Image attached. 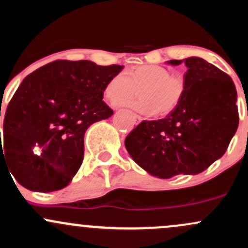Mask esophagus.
<instances>
[{
    "mask_svg": "<svg viewBox=\"0 0 248 248\" xmlns=\"http://www.w3.org/2000/svg\"><path fill=\"white\" fill-rule=\"evenodd\" d=\"M130 113H131V116L134 117L136 124H138V123H140V122H142V117L138 116V114H136V113H132V112H130Z\"/></svg>",
    "mask_w": 248,
    "mask_h": 248,
    "instance_id": "34e87169",
    "label": "esophagus"
}]
</instances>
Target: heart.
<instances>
[{"instance_id":"obj_1","label":"heart","mask_w":248,"mask_h":248,"mask_svg":"<svg viewBox=\"0 0 248 248\" xmlns=\"http://www.w3.org/2000/svg\"><path fill=\"white\" fill-rule=\"evenodd\" d=\"M186 89L185 78L172 74L169 68L142 65L113 76L106 85L105 97L112 103L125 102L140 90V99L131 102V106L138 112L154 116L172 112L183 100Z\"/></svg>"}]
</instances>
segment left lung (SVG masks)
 <instances>
[{
	"instance_id": "obj_1",
	"label": "left lung",
	"mask_w": 248,
	"mask_h": 248,
	"mask_svg": "<svg viewBox=\"0 0 248 248\" xmlns=\"http://www.w3.org/2000/svg\"><path fill=\"white\" fill-rule=\"evenodd\" d=\"M185 62L186 94L166 118L143 121L125 138L132 159L159 178L195 175L227 150L239 125L236 90L231 77L201 58Z\"/></svg>"
}]
</instances>
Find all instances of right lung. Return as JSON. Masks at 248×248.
<instances>
[{
	"label": "right lung",
	"mask_w": 248,
	"mask_h": 248,
	"mask_svg": "<svg viewBox=\"0 0 248 248\" xmlns=\"http://www.w3.org/2000/svg\"><path fill=\"white\" fill-rule=\"evenodd\" d=\"M122 70L57 60L23 79L8 104L1 142V162L21 186L48 193L71 182L82 163L87 127L113 114L103 94Z\"/></svg>",
	"instance_id": "add662e5"
}]
</instances>
